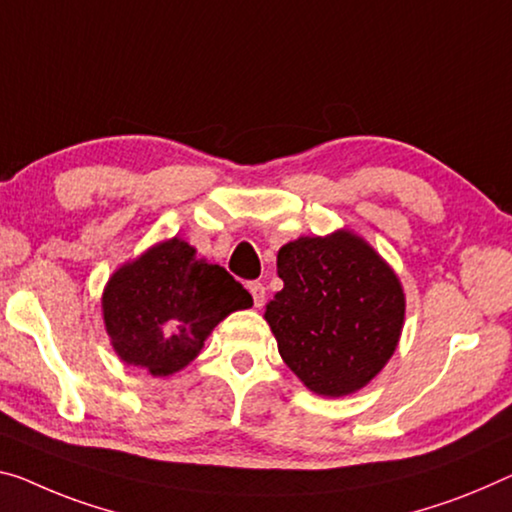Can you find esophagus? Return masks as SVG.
<instances>
[{"mask_svg":"<svg viewBox=\"0 0 512 512\" xmlns=\"http://www.w3.org/2000/svg\"><path fill=\"white\" fill-rule=\"evenodd\" d=\"M247 288H249L251 297H254V304L263 306V302H265V286H263V283L261 281H249Z\"/></svg>","mask_w":512,"mask_h":512,"instance_id":"obj_1","label":"esophagus"}]
</instances>
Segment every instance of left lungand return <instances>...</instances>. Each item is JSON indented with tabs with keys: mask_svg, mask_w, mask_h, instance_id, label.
<instances>
[{
	"mask_svg": "<svg viewBox=\"0 0 512 512\" xmlns=\"http://www.w3.org/2000/svg\"><path fill=\"white\" fill-rule=\"evenodd\" d=\"M283 288L265 306L281 359L325 398L364 389L387 366L405 322L403 283L348 229L302 235L277 254Z\"/></svg>",
	"mask_w": 512,
	"mask_h": 512,
	"instance_id": "1",
	"label": "left lung"
}]
</instances>
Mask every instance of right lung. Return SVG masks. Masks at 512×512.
<instances>
[{"label":"right lung","mask_w":512,"mask_h":512,"mask_svg":"<svg viewBox=\"0 0 512 512\" xmlns=\"http://www.w3.org/2000/svg\"><path fill=\"white\" fill-rule=\"evenodd\" d=\"M251 295L183 238L155 242L123 263L102 290V320L123 364L167 377L199 357L203 341Z\"/></svg>","instance_id":"right-lung-1"}]
</instances>
